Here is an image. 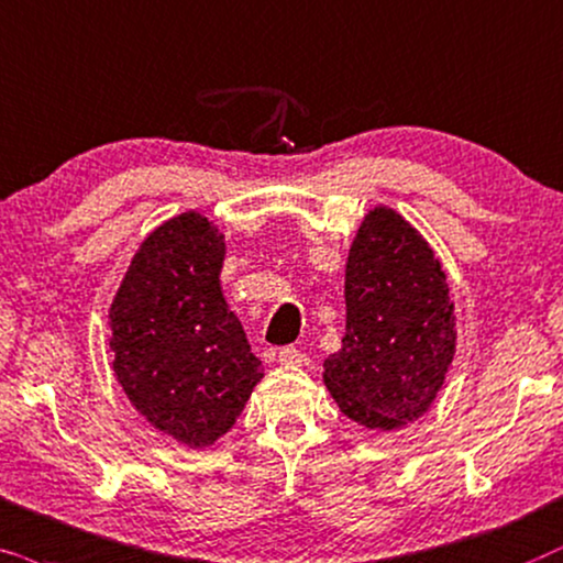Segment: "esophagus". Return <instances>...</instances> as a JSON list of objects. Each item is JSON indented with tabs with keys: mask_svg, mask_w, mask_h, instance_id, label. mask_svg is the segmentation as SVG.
<instances>
[{
	"mask_svg": "<svg viewBox=\"0 0 563 563\" xmlns=\"http://www.w3.org/2000/svg\"><path fill=\"white\" fill-rule=\"evenodd\" d=\"M277 363L288 365V368H303V365H309V357L296 347H283L277 352Z\"/></svg>",
	"mask_w": 563,
	"mask_h": 563,
	"instance_id": "esophagus-1",
	"label": "esophagus"
}]
</instances>
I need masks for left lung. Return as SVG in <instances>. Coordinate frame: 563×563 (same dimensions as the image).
<instances>
[{"label":"left lung","instance_id":"8db88e82","mask_svg":"<svg viewBox=\"0 0 563 563\" xmlns=\"http://www.w3.org/2000/svg\"><path fill=\"white\" fill-rule=\"evenodd\" d=\"M455 344L443 262L399 211L371 208L344 265V336L324 360L327 391L365 430H399L438 399Z\"/></svg>","mask_w":563,"mask_h":563}]
</instances>
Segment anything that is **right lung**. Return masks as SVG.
Segmentation results:
<instances>
[{"instance_id":"right-lung-1","label":"right lung","mask_w":563,"mask_h":563,"mask_svg":"<svg viewBox=\"0 0 563 563\" xmlns=\"http://www.w3.org/2000/svg\"><path fill=\"white\" fill-rule=\"evenodd\" d=\"M227 234L185 211L148 231L108 311L112 373L154 430L211 448L265 376L221 290Z\"/></svg>"}]
</instances>
